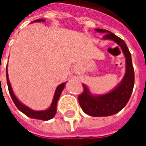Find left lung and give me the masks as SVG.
Returning <instances> with one entry per match:
<instances>
[{"label":"left lung","mask_w":146,"mask_h":146,"mask_svg":"<svg viewBox=\"0 0 146 146\" xmlns=\"http://www.w3.org/2000/svg\"><path fill=\"white\" fill-rule=\"evenodd\" d=\"M96 31L106 33L104 39L114 40L121 47L126 58V73L117 88L110 93L102 96H93L88 89L83 84V92L78 95V101L82 110L88 115L92 116H108L116 114L125 106L134 88L135 71L132 65L131 54L126 43L119 36L110 31L102 29H95Z\"/></svg>","instance_id":"8db88e82"}]
</instances>
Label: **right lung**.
Masks as SVG:
<instances>
[{
    "label": "right lung",
    "mask_w": 146,
    "mask_h": 146,
    "mask_svg": "<svg viewBox=\"0 0 146 146\" xmlns=\"http://www.w3.org/2000/svg\"><path fill=\"white\" fill-rule=\"evenodd\" d=\"M40 21H44L43 19H37L36 22H40ZM6 76H7V84H8V92L9 94L11 95V99L12 101L14 102L15 105L16 106V107L20 110L22 113H23L25 115H27L30 118H33V119H41V120H48V119L53 118L54 116L56 113V106H57V102L59 98L61 93L63 90L64 87H65V83H62L59 85L58 86L57 88L55 90L54 92V98H53V101L51 103V107L49 108L48 110H44V111H33V110H30V108L27 107L26 106H24L23 104H22L19 101L17 98L15 96L14 93L12 92V89L10 85V82H9V80L8 77V71L6 70Z\"/></svg>",
    "instance_id": "add662e5"
}]
</instances>
